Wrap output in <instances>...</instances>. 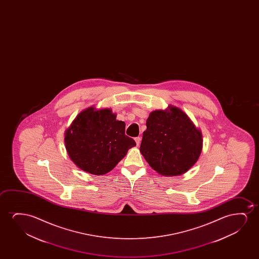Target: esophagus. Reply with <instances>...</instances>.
<instances>
[{"mask_svg":"<svg viewBox=\"0 0 259 259\" xmlns=\"http://www.w3.org/2000/svg\"><path fill=\"white\" fill-rule=\"evenodd\" d=\"M135 140V142H136V144H137V146L140 145V143H141V137H136Z\"/></svg>","mask_w":259,"mask_h":259,"instance_id":"obj_1","label":"esophagus"}]
</instances>
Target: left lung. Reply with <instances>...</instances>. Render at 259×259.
<instances>
[{
  "label": "left lung",
  "instance_id": "8db88e82",
  "mask_svg": "<svg viewBox=\"0 0 259 259\" xmlns=\"http://www.w3.org/2000/svg\"><path fill=\"white\" fill-rule=\"evenodd\" d=\"M140 151L153 170L163 176L188 171L202 149L201 131L177 107L154 110L146 122Z\"/></svg>",
  "mask_w": 259,
  "mask_h": 259
}]
</instances>
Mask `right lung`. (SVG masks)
I'll use <instances>...</instances> for the list:
<instances>
[{
  "instance_id": "add662e5",
  "label": "right lung",
  "mask_w": 259,
  "mask_h": 259,
  "mask_svg": "<svg viewBox=\"0 0 259 259\" xmlns=\"http://www.w3.org/2000/svg\"><path fill=\"white\" fill-rule=\"evenodd\" d=\"M110 109L89 107L76 117L65 132V148L71 161L94 175L109 172L136 145L124 134V121Z\"/></svg>"
}]
</instances>
